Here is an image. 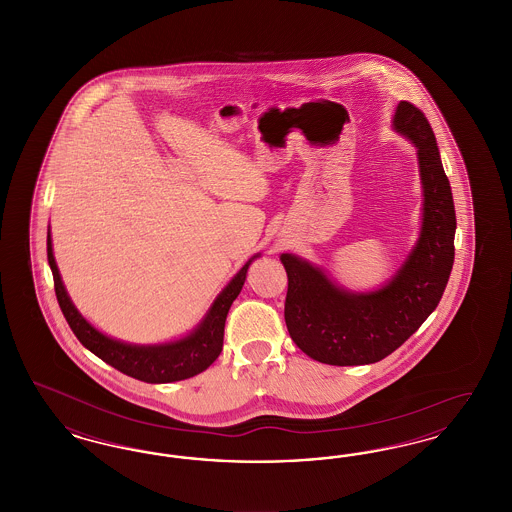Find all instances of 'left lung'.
Wrapping results in <instances>:
<instances>
[{
    "label": "left lung",
    "mask_w": 512,
    "mask_h": 512,
    "mask_svg": "<svg viewBox=\"0 0 512 512\" xmlns=\"http://www.w3.org/2000/svg\"><path fill=\"white\" fill-rule=\"evenodd\" d=\"M393 128L416 147L424 203L418 242L390 282L376 292H347L315 265L292 253L280 257L288 272V332L324 365H370L388 357L434 313L453 268L457 219L434 130L409 101L397 105Z\"/></svg>",
    "instance_id": "left-lung-1"
}]
</instances>
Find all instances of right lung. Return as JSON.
I'll return each mask as SVG.
<instances>
[{"instance_id":"obj_1","label":"right lung","mask_w":512,"mask_h":512,"mask_svg":"<svg viewBox=\"0 0 512 512\" xmlns=\"http://www.w3.org/2000/svg\"><path fill=\"white\" fill-rule=\"evenodd\" d=\"M259 257V255H255ZM253 257V259H255ZM249 259L242 270L230 280V284L219 293L215 303L211 305L209 313L201 320L192 334L182 340L161 343V345H132L124 341L113 340L96 330L86 318L82 317L63 286L59 268L53 257L51 249V236L48 232V261L53 272L55 295L59 307L67 318L74 336L78 341L98 355L107 365L121 370L122 374L142 380L147 384H167L192 378L195 374L203 372L205 368L213 365L222 351L224 340V322L230 311V305L242 292L247 268L251 265Z\"/></svg>"}]
</instances>
